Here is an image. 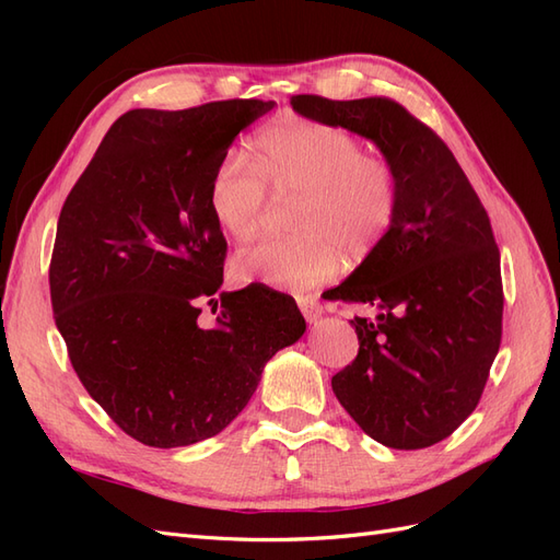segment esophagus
I'll list each match as a JSON object with an SVG mask.
<instances>
[{
	"label": "esophagus",
	"instance_id": "1",
	"mask_svg": "<svg viewBox=\"0 0 560 560\" xmlns=\"http://www.w3.org/2000/svg\"><path fill=\"white\" fill-rule=\"evenodd\" d=\"M299 308L303 313V317H306V322H311V325H315V322L322 317V306L319 301L313 299V296H299Z\"/></svg>",
	"mask_w": 560,
	"mask_h": 560
}]
</instances>
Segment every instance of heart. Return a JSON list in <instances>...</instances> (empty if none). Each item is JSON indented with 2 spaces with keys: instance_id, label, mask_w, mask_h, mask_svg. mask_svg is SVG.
<instances>
[{
  "instance_id": "obj_1",
  "label": "heart",
  "mask_w": 560,
  "mask_h": 560,
  "mask_svg": "<svg viewBox=\"0 0 560 560\" xmlns=\"http://www.w3.org/2000/svg\"><path fill=\"white\" fill-rule=\"evenodd\" d=\"M266 179L278 196H299L296 238L261 241L233 257V276L273 290L306 292L331 280L346 254L360 261L393 229L399 177L381 156H364L350 132L287 118L257 140V163L226 156L210 179V212L231 238H249L266 206Z\"/></svg>"
}]
</instances>
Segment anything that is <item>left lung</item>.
Here are the masks:
<instances>
[{"mask_svg":"<svg viewBox=\"0 0 560 560\" xmlns=\"http://www.w3.org/2000/svg\"><path fill=\"white\" fill-rule=\"evenodd\" d=\"M292 109L374 142L399 177L383 243L331 290L369 303L360 352L331 378L350 418L378 444L418 451L477 409L502 336L500 249L451 149L395 100L294 95Z\"/></svg>","mask_w":560,"mask_h":560,"instance_id":"obj_1","label":"left lung"}]
</instances>
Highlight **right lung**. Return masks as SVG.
I'll return each instance as SVG.
<instances>
[{
	"instance_id": "1",
	"label": "right lung",
	"mask_w": 560,
	"mask_h": 560,
	"mask_svg": "<svg viewBox=\"0 0 560 560\" xmlns=\"http://www.w3.org/2000/svg\"><path fill=\"white\" fill-rule=\"evenodd\" d=\"M273 100L132 109L105 135L67 196L48 282L72 366L132 439L191 446L238 416L273 354L306 319L264 287L219 292L226 241L210 179L238 132ZM223 301L218 325L197 306Z\"/></svg>"
}]
</instances>
